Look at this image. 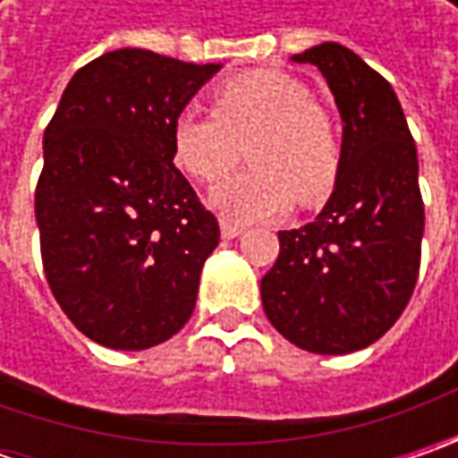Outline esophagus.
Returning <instances> with one entry per match:
<instances>
[{"label": "esophagus", "mask_w": 458, "mask_h": 458, "mask_svg": "<svg viewBox=\"0 0 458 458\" xmlns=\"http://www.w3.org/2000/svg\"><path fill=\"white\" fill-rule=\"evenodd\" d=\"M242 232H244V226H242V224H237V221H229V219H221V237L224 239H237Z\"/></svg>", "instance_id": "esophagus-1"}]
</instances>
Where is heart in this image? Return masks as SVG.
Returning <instances> with one entry per match:
<instances>
[{
	"label": "heart",
	"mask_w": 458,
	"mask_h": 458,
	"mask_svg": "<svg viewBox=\"0 0 458 458\" xmlns=\"http://www.w3.org/2000/svg\"><path fill=\"white\" fill-rule=\"evenodd\" d=\"M244 145L252 167L211 193L229 219H273L293 199L303 206L324 201L336 183L334 124L291 73L257 71L226 81L214 91V114L183 109L173 122L175 165L199 183L224 181Z\"/></svg>",
	"instance_id": "heart-1"
}]
</instances>
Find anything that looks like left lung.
<instances>
[{
    "instance_id": "left-lung-1",
    "label": "left lung",
    "mask_w": 458,
    "mask_h": 458,
    "mask_svg": "<svg viewBox=\"0 0 458 458\" xmlns=\"http://www.w3.org/2000/svg\"><path fill=\"white\" fill-rule=\"evenodd\" d=\"M291 61L316 65L334 94L339 175L316 219L277 232L280 255L259 293L288 342L349 354L385 336L413 295L426 226L418 150L393 86L357 53L321 43Z\"/></svg>"
}]
</instances>
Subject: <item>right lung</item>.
<instances>
[{
    "instance_id": "add662e5",
    "label": "right lung",
    "mask_w": 458,
    "mask_h": 458,
    "mask_svg": "<svg viewBox=\"0 0 458 458\" xmlns=\"http://www.w3.org/2000/svg\"><path fill=\"white\" fill-rule=\"evenodd\" d=\"M119 47L68 81L43 137L35 219L47 285L91 342L140 352L191 318L219 224L173 165V122L219 73Z\"/></svg>"
}]
</instances>
